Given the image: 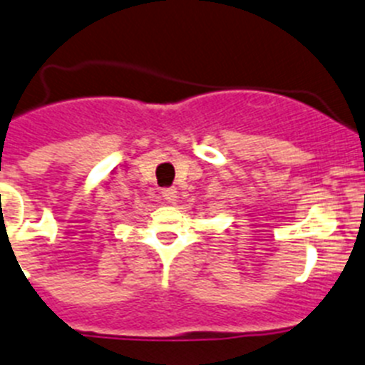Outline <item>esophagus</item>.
<instances>
[{"instance_id": "34e87169", "label": "esophagus", "mask_w": 365, "mask_h": 365, "mask_svg": "<svg viewBox=\"0 0 365 365\" xmlns=\"http://www.w3.org/2000/svg\"><path fill=\"white\" fill-rule=\"evenodd\" d=\"M176 192H178V190L175 189V187H165V189H162V196H163V200H167V202L169 203H173V202H176V198H178V196H176Z\"/></svg>"}]
</instances>
